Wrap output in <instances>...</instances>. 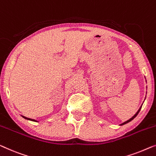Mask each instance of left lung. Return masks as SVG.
<instances>
[{"instance_id":"8db88e82","label":"left lung","mask_w":156,"mask_h":156,"mask_svg":"<svg viewBox=\"0 0 156 156\" xmlns=\"http://www.w3.org/2000/svg\"><path fill=\"white\" fill-rule=\"evenodd\" d=\"M141 107H140V108H139V110H138V111H137V112H136V114H135V115H134V116H133V117H132V118H130L129 119H128V120H127V121H126V122H123L122 124H121V125H125V124H127V123H128V122H130V121H132L133 119H134V118H135V117H136V115H138V113H139V111H140V110H141Z\"/></svg>"}]
</instances>
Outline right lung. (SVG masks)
<instances>
[{
	"mask_svg": "<svg viewBox=\"0 0 156 156\" xmlns=\"http://www.w3.org/2000/svg\"><path fill=\"white\" fill-rule=\"evenodd\" d=\"M22 117H24V118L26 119H29V120L34 121V122H37V120H35V119H31V118H28V117H24V116H22Z\"/></svg>",
	"mask_w": 156,
	"mask_h": 156,
	"instance_id": "obj_1",
	"label": "right lung"
}]
</instances>
